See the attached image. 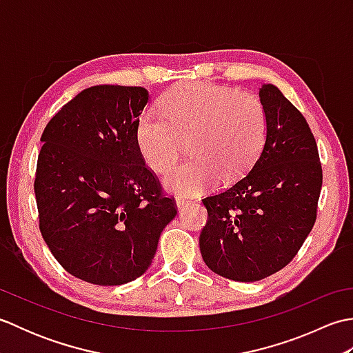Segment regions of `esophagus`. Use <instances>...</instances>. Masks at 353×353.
<instances>
[{"label": "esophagus", "mask_w": 353, "mask_h": 353, "mask_svg": "<svg viewBox=\"0 0 353 353\" xmlns=\"http://www.w3.org/2000/svg\"><path fill=\"white\" fill-rule=\"evenodd\" d=\"M188 205H191V201L185 200V199H176V206H177V209H183V208H186Z\"/></svg>", "instance_id": "1"}]
</instances>
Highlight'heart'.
<instances>
[{"instance_id": "1", "label": "heart", "mask_w": 353, "mask_h": 353, "mask_svg": "<svg viewBox=\"0 0 353 353\" xmlns=\"http://www.w3.org/2000/svg\"><path fill=\"white\" fill-rule=\"evenodd\" d=\"M162 114L145 112L137 142L145 163L167 171L190 141L191 161L163 177L165 190L192 197L244 176L258 159L267 137V114L258 97L206 81H186L163 95Z\"/></svg>"}]
</instances>
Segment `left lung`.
<instances>
[{"instance_id":"8db88e82","label":"left lung","mask_w":353,"mask_h":353,"mask_svg":"<svg viewBox=\"0 0 353 353\" xmlns=\"http://www.w3.org/2000/svg\"><path fill=\"white\" fill-rule=\"evenodd\" d=\"M267 137L250 171L229 190L203 199L208 223L200 252L214 273L254 282L296 256L316 223L321 163L303 115L274 85H262Z\"/></svg>"}]
</instances>
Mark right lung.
<instances>
[{"instance_id": "1", "label": "right lung", "mask_w": 353, "mask_h": 353, "mask_svg": "<svg viewBox=\"0 0 353 353\" xmlns=\"http://www.w3.org/2000/svg\"><path fill=\"white\" fill-rule=\"evenodd\" d=\"M148 91L99 85L77 94L41 137L34 194L41 234L66 272L110 287L152 265L176 201L137 142Z\"/></svg>"}]
</instances>
